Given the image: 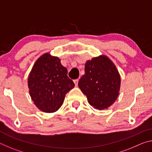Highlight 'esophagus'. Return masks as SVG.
Masks as SVG:
<instances>
[{"label":"esophagus","instance_id":"obj_1","mask_svg":"<svg viewBox=\"0 0 152 152\" xmlns=\"http://www.w3.org/2000/svg\"><path fill=\"white\" fill-rule=\"evenodd\" d=\"M78 80H79V79H76V80H74V84H75L76 86H78Z\"/></svg>","mask_w":152,"mask_h":152}]
</instances>
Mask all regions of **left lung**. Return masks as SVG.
<instances>
[{
	"instance_id": "left-lung-1",
	"label": "left lung",
	"mask_w": 152,
	"mask_h": 152,
	"mask_svg": "<svg viewBox=\"0 0 152 152\" xmlns=\"http://www.w3.org/2000/svg\"><path fill=\"white\" fill-rule=\"evenodd\" d=\"M78 86L94 109H107L119 94L121 76L113 61L104 55L86 61Z\"/></svg>"
}]
</instances>
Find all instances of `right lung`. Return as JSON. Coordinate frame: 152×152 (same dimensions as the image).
<instances>
[{
    "instance_id": "1",
    "label": "right lung",
    "mask_w": 152,
    "mask_h": 152,
    "mask_svg": "<svg viewBox=\"0 0 152 152\" xmlns=\"http://www.w3.org/2000/svg\"><path fill=\"white\" fill-rule=\"evenodd\" d=\"M29 94L35 106L45 113L60 109L66 93L75 84L68 77V70L60 59L45 53L37 59L28 78Z\"/></svg>"
}]
</instances>
